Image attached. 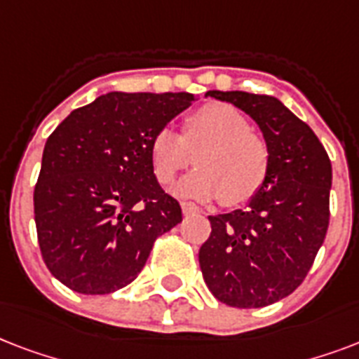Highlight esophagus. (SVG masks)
<instances>
[{"label":"esophagus","mask_w":359,"mask_h":359,"mask_svg":"<svg viewBox=\"0 0 359 359\" xmlns=\"http://www.w3.org/2000/svg\"><path fill=\"white\" fill-rule=\"evenodd\" d=\"M182 211L183 215H194V213H198V208L191 202H182Z\"/></svg>","instance_id":"esophagus-1"}]
</instances>
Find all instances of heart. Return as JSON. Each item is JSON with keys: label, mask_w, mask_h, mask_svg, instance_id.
<instances>
[{"label": "heart", "mask_w": 359, "mask_h": 359, "mask_svg": "<svg viewBox=\"0 0 359 359\" xmlns=\"http://www.w3.org/2000/svg\"><path fill=\"white\" fill-rule=\"evenodd\" d=\"M196 154L198 168L177 183L182 196L208 200L221 196L226 205L243 204L262 187L269 168V148L251 129L243 112L226 102H208L189 114L183 133L161 127L149 144L151 168L168 185Z\"/></svg>", "instance_id": "1"}]
</instances>
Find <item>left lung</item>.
I'll list each match as a JSON object with an SVG mask.
<instances>
[{"instance_id": "obj_1", "label": "left lung", "mask_w": 359, "mask_h": 359, "mask_svg": "<svg viewBox=\"0 0 359 359\" xmlns=\"http://www.w3.org/2000/svg\"><path fill=\"white\" fill-rule=\"evenodd\" d=\"M249 114L269 148V168L245 210L210 215L198 251L211 294L240 309L292 294L309 273L330 224L332 163L307 123L275 97L208 91Z\"/></svg>"}]
</instances>
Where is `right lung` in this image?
Segmentation results:
<instances>
[{"mask_svg":"<svg viewBox=\"0 0 359 359\" xmlns=\"http://www.w3.org/2000/svg\"><path fill=\"white\" fill-rule=\"evenodd\" d=\"M193 93H119L76 108L46 140L33 191L41 255L80 294H110L136 279L182 208L155 180L149 144Z\"/></svg>","mask_w":359,"mask_h":359,"instance_id":"right-lung-1","label":"right lung"}]
</instances>
